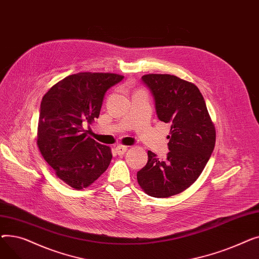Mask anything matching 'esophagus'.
Listing matches in <instances>:
<instances>
[{
    "label": "esophagus",
    "instance_id": "1",
    "mask_svg": "<svg viewBox=\"0 0 259 259\" xmlns=\"http://www.w3.org/2000/svg\"><path fill=\"white\" fill-rule=\"evenodd\" d=\"M115 150H116V153H117L118 155H124V154L126 153V151L128 150V148H127L126 146L118 145V146L115 148Z\"/></svg>",
    "mask_w": 259,
    "mask_h": 259
}]
</instances>
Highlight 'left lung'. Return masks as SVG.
<instances>
[{
	"mask_svg": "<svg viewBox=\"0 0 259 259\" xmlns=\"http://www.w3.org/2000/svg\"><path fill=\"white\" fill-rule=\"evenodd\" d=\"M142 83L152 95L158 119L171 124V133L167 158L159 160L148 151V161L138 172V182L148 195L169 197L198 179L214 150L215 128L194 84L170 74H146Z\"/></svg>",
	"mask_w": 259,
	"mask_h": 259,
	"instance_id": "8db88e82",
	"label": "left lung"
}]
</instances>
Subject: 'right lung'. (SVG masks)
Returning a JSON list of instances; mask_svg holds the SVG:
<instances>
[{
    "mask_svg": "<svg viewBox=\"0 0 259 259\" xmlns=\"http://www.w3.org/2000/svg\"><path fill=\"white\" fill-rule=\"evenodd\" d=\"M124 76L80 72L60 80L40 103L37 146L58 178L70 187L87 188L107 170L110 148L87 135L85 125L98 118L109 88Z\"/></svg>",
    "mask_w": 259,
    "mask_h": 259,
    "instance_id": "obj_1",
    "label": "right lung"
}]
</instances>
